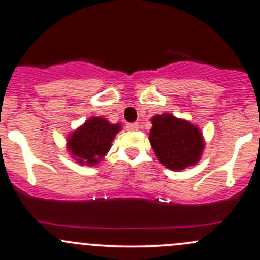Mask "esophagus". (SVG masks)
<instances>
[{
  "instance_id": "34e87169",
  "label": "esophagus",
  "mask_w": 260,
  "mask_h": 260,
  "mask_svg": "<svg viewBox=\"0 0 260 260\" xmlns=\"http://www.w3.org/2000/svg\"><path fill=\"white\" fill-rule=\"evenodd\" d=\"M125 128H127L128 131H136L138 129V123H127V124H125Z\"/></svg>"
}]
</instances>
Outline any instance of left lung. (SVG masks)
Segmentation results:
<instances>
[{"label":"left lung","instance_id":"8db88e82","mask_svg":"<svg viewBox=\"0 0 260 260\" xmlns=\"http://www.w3.org/2000/svg\"><path fill=\"white\" fill-rule=\"evenodd\" d=\"M149 142L161 164L176 171L195 165L204 149L200 131L190 122L171 114L152 118Z\"/></svg>","mask_w":260,"mask_h":260}]
</instances>
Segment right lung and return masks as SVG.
<instances>
[{
    "instance_id": "1",
    "label": "right lung",
    "mask_w": 260,
    "mask_h": 260,
    "mask_svg": "<svg viewBox=\"0 0 260 260\" xmlns=\"http://www.w3.org/2000/svg\"><path fill=\"white\" fill-rule=\"evenodd\" d=\"M119 129V124H111L104 118H90L68 138V148L79 164L95 165L109 151Z\"/></svg>"
}]
</instances>
